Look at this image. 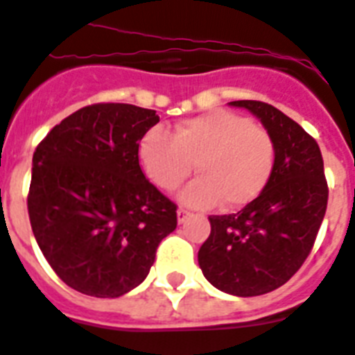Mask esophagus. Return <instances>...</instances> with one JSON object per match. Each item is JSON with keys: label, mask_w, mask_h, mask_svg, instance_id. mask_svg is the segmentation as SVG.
<instances>
[{"label": "esophagus", "mask_w": 355, "mask_h": 355, "mask_svg": "<svg viewBox=\"0 0 355 355\" xmlns=\"http://www.w3.org/2000/svg\"><path fill=\"white\" fill-rule=\"evenodd\" d=\"M191 217V213L187 211V209H182V207H180V209H178L177 211V218H178V224H184L187 220V218Z\"/></svg>", "instance_id": "34e87169"}]
</instances>
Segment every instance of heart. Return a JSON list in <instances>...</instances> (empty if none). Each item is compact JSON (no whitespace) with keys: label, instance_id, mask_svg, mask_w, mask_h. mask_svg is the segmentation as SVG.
<instances>
[{"label":"heart","instance_id":"heart-1","mask_svg":"<svg viewBox=\"0 0 355 355\" xmlns=\"http://www.w3.org/2000/svg\"><path fill=\"white\" fill-rule=\"evenodd\" d=\"M142 168L155 186L173 191L193 171L178 200L209 209L224 200L227 209L252 204L266 189L275 168V144L266 129L230 111H209L184 120L169 135L149 129L138 144Z\"/></svg>","mask_w":355,"mask_h":355}]
</instances>
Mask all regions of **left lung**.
Wrapping results in <instances>:
<instances>
[{"mask_svg": "<svg viewBox=\"0 0 355 355\" xmlns=\"http://www.w3.org/2000/svg\"><path fill=\"white\" fill-rule=\"evenodd\" d=\"M257 116L275 144L266 189L235 215L209 217L198 266L213 286L255 297L282 286L306 261L328 202L321 149L297 122L270 103L230 102Z\"/></svg>", "mask_w": 355, "mask_h": 355, "instance_id": "8db88e82", "label": "left lung"}]
</instances>
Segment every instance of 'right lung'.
<instances>
[{
  "instance_id": "right-lung-1",
  "label": "right lung",
  "mask_w": 355,
  "mask_h": 355,
  "mask_svg": "<svg viewBox=\"0 0 355 355\" xmlns=\"http://www.w3.org/2000/svg\"><path fill=\"white\" fill-rule=\"evenodd\" d=\"M157 111L96 103L54 125L34 151L28 218L56 275L76 292L120 297L151 270L177 206L149 182L138 142Z\"/></svg>"
}]
</instances>
